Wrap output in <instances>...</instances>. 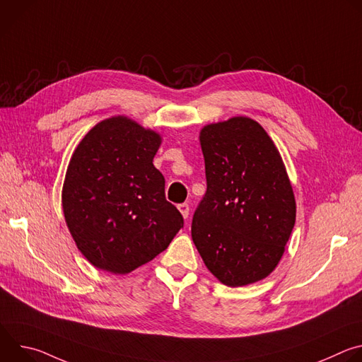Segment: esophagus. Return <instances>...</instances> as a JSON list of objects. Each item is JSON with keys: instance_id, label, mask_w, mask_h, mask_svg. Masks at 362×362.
I'll use <instances>...</instances> for the list:
<instances>
[{"instance_id": "obj_1", "label": "esophagus", "mask_w": 362, "mask_h": 362, "mask_svg": "<svg viewBox=\"0 0 362 362\" xmlns=\"http://www.w3.org/2000/svg\"><path fill=\"white\" fill-rule=\"evenodd\" d=\"M177 209L180 211L182 216H183L185 219H187V216H189V204H187V203H180V204L177 206Z\"/></svg>"}]
</instances>
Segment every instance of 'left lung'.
Wrapping results in <instances>:
<instances>
[{
	"mask_svg": "<svg viewBox=\"0 0 362 362\" xmlns=\"http://www.w3.org/2000/svg\"><path fill=\"white\" fill-rule=\"evenodd\" d=\"M200 146L208 189L192 239L222 284L261 281L281 261L296 216L281 154L259 123L242 116L204 126Z\"/></svg>",
	"mask_w": 362,
	"mask_h": 362,
	"instance_id": "1",
	"label": "left lung"
}]
</instances>
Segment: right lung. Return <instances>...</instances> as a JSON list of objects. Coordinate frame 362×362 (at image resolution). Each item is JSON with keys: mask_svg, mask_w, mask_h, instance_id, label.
<instances>
[{"mask_svg": "<svg viewBox=\"0 0 362 362\" xmlns=\"http://www.w3.org/2000/svg\"><path fill=\"white\" fill-rule=\"evenodd\" d=\"M162 137L124 117L95 124L78 143L63 186L69 230L86 259L124 275L163 252L183 228L153 166Z\"/></svg>", "mask_w": 362, "mask_h": 362, "instance_id": "add662e5", "label": "right lung"}]
</instances>
